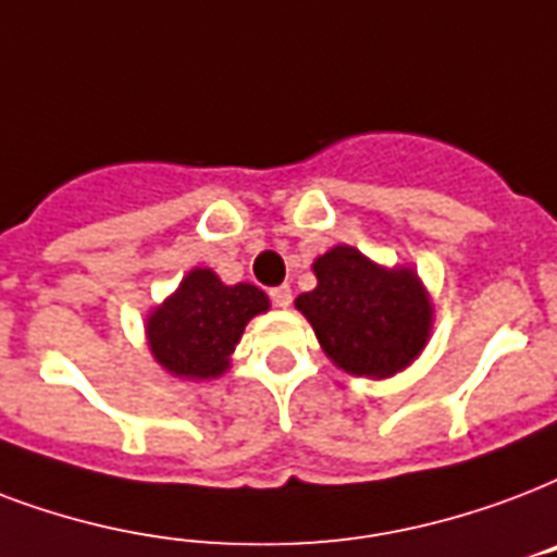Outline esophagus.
Returning a JSON list of instances; mask_svg holds the SVG:
<instances>
[{
  "mask_svg": "<svg viewBox=\"0 0 557 557\" xmlns=\"http://www.w3.org/2000/svg\"><path fill=\"white\" fill-rule=\"evenodd\" d=\"M271 300H274V307L288 309V307H292V288H288V286L271 288Z\"/></svg>",
  "mask_w": 557,
  "mask_h": 557,
  "instance_id": "obj_1",
  "label": "esophagus"
}]
</instances>
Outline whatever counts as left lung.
Here are the masks:
<instances>
[{
  "instance_id": "1",
  "label": "left lung",
  "mask_w": 557,
  "mask_h": 557,
  "mask_svg": "<svg viewBox=\"0 0 557 557\" xmlns=\"http://www.w3.org/2000/svg\"><path fill=\"white\" fill-rule=\"evenodd\" d=\"M318 286L295 307L335 368L385 380L406 371L430 342L435 307L411 265H380L354 245L312 262Z\"/></svg>"
}]
</instances>
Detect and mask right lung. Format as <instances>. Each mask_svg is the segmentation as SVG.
I'll return each instance as SVG.
<instances>
[{"mask_svg":"<svg viewBox=\"0 0 557 557\" xmlns=\"http://www.w3.org/2000/svg\"><path fill=\"white\" fill-rule=\"evenodd\" d=\"M271 300L250 283L227 286L212 269H193L181 286L146 315V342L154 362L177 380H215L231 368L250 318Z\"/></svg>","mask_w":557,"mask_h":557,"instance_id":"obj_1","label":"right lung"}]
</instances>
